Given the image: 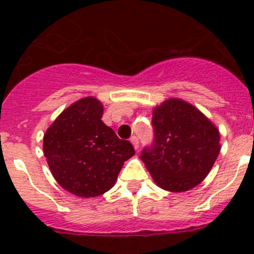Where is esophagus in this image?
Listing matches in <instances>:
<instances>
[{"instance_id":"obj_1","label":"esophagus","mask_w":254,"mask_h":254,"mask_svg":"<svg viewBox=\"0 0 254 254\" xmlns=\"http://www.w3.org/2000/svg\"><path fill=\"white\" fill-rule=\"evenodd\" d=\"M131 142H132V145H133L134 149L138 150V147H140V142H138V138L136 137V136H132V137H131Z\"/></svg>"}]
</instances>
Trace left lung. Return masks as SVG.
Returning <instances> with one entry per match:
<instances>
[{"label":"left lung","instance_id":"left-lung-1","mask_svg":"<svg viewBox=\"0 0 254 254\" xmlns=\"http://www.w3.org/2000/svg\"><path fill=\"white\" fill-rule=\"evenodd\" d=\"M154 140L141 160L155 183L169 192H185L206 178L220 152V133L190 103L169 99L152 112Z\"/></svg>","mask_w":254,"mask_h":254}]
</instances>
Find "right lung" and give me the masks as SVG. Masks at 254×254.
<instances>
[{
  "label": "right lung",
  "mask_w": 254,
  "mask_h": 254,
  "mask_svg": "<svg viewBox=\"0 0 254 254\" xmlns=\"http://www.w3.org/2000/svg\"><path fill=\"white\" fill-rule=\"evenodd\" d=\"M102 116V103L87 96L64 109L44 134L52 174L76 196L96 197L111 190L123 163L134 155L132 143L120 140Z\"/></svg>",
  "instance_id": "right-lung-1"
}]
</instances>
